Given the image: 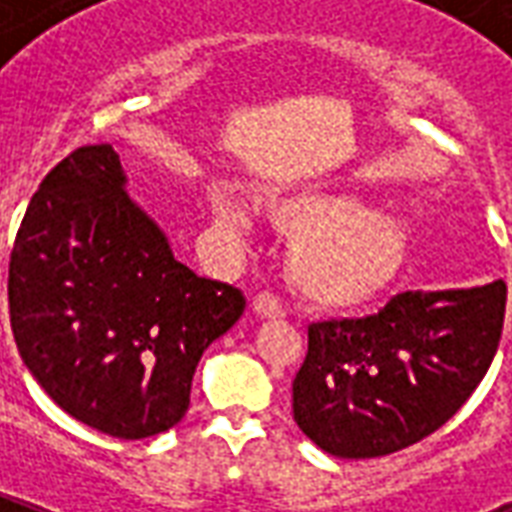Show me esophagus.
Wrapping results in <instances>:
<instances>
[{"instance_id": "34e87169", "label": "esophagus", "mask_w": 512, "mask_h": 512, "mask_svg": "<svg viewBox=\"0 0 512 512\" xmlns=\"http://www.w3.org/2000/svg\"><path fill=\"white\" fill-rule=\"evenodd\" d=\"M253 311L264 316V319H281L286 316V308L281 305V300L270 292H261L256 294V300H253Z\"/></svg>"}]
</instances>
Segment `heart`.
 I'll list each match as a JSON object with an SVG mask.
<instances>
[{
	"label": "heart",
	"mask_w": 512,
	"mask_h": 512,
	"mask_svg": "<svg viewBox=\"0 0 512 512\" xmlns=\"http://www.w3.org/2000/svg\"><path fill=\"white\" fill-rule=\"evenodd\" d=\"M259 201L275 229L297 237L289 272L302 300L316 308H360L379 297L404 267V229L363 201L313 188H270ZM212 218L234 240L251 237V210L229 190L212 193Z\"/></svg>",
	"instance_id": "b5f03b06"
}]
</instances>
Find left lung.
<instances>
[{"label": "left lung", "mask_w": 512, "mask_h": 512, "mask_svg": "<svg viewBox=\"0 0 512 512\" xmlns=\"http://www.w3.org/2000/svg\"><path fill=\"white\" fill-rule=\"evenodd\" d=\"M505 300V281H491L395 294L374 316L313 322L292 384L300 431L338 458H379L434 434L491 368Z\"/></svg>", "instance_id": "left-lung-1"}]
</instances>
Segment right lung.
<instances>
[{"mask_svg":"<svg viewBox=\"0 0 512 512\" xmlns=\"http://www.w3.org/2000/svg\"><path fill=\"white\" fill-rule=\"evenodd\" d=\"M21 360L59 409L117 439L182 420L201 354L245 311L174 259L111 144L73 149L29 201L7 275Z\"/></svg>","mask_w":512,"mask_h":512,"instance_id":"add662e5","label":"right lung"}]
</instances>
